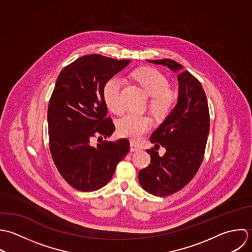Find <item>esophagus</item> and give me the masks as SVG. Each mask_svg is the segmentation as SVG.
Listing matches in <instances>:
<instances>
[{"mask_svg":"<svg viewBox=\"0 0 252 252\" xmlns=\"http://www.w3.org/2000/svg\"><path fill=\"white\" fill-rule=\"evenodd\" d=\"M139 150H141V147L138 145V144H136L135 142H130V151L131 152H136L139 151Z\"/></svg>","mask_w":252,"mask_h":252,"instance_id":"34e87169","label":"esophagus"}]
</instances>
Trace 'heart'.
<instances>
[{
	"label": "heart",
	"instance_id": "1",
	"mask_svg": "<svg viewBox=\"0 0 252 252\" xmlns=\"http://www.w3.org/2000/svg\"><path fill=\"white\" fill-rule=\"evenodd\" d=\"M135 80L151 96L150 109L158 118L165 117L173 108L175 96L168 90L167 79L154 68H141L134 73ZM123 82L120 79L109 80L103 90V96L107 106L116 114L123 113L125 106L122 100L121 91ZM151 120L147 116L129 113L118 123V130L121 135L137 140L151 127Z\"/></svg>",
	"mask_w": 252,
	"mask_h": 252
}]
</instances>
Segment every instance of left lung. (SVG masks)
Masks as SVG:
<instances>
[{
    "mask_svg": "<svg viewBox=\"0 0 252 252\" xmlns=\"http://www.w3.org/2000/svg\"><path fill=\"white\" fill-rule=\"evenodd\" d=\"M178 73V100L150 141L166 148L162 157L147 150L151 163L139 171L141 187L155 196H169L185 187L198 172L209 132V111L201 83L171 59L147 60Z\"/></svg>",
    "mask_w": 252,
    "mask_h": 252,
    "instance_id": "left-lung-1",
    "label": "left lung"
}]
</instances>
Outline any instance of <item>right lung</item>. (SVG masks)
Here are the masks:
<instances>
[{"mask_svg":"<svg viewBox=\"0 0 252 252\" xmlns=\"http://www.w3.org/2000/svg\"><path fill=\"white\" fill-rule=\"evenodd\" d=\"M129 63L90 54L67 65L57 77L48 110L50 150L61 176L78 191L105 186L129 151L126 138L91 144L96 134L107 138L115 131L103 90Z\"/></svg>","mask_w":252,"mask_h":252,"instance_id":"right-lung-1","label":"right lung"}]
</instances>
